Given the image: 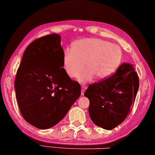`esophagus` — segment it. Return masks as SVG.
I'll use <instances>...</instances> for the list:
<instances>
[{"instance_id":"esophagus-1","label":"esophagus","mask_w":155,"mask_h":155,"mask_svg":"<svg viewBox=\"0 0 155 155\" xmlns=\"http://www.w3.org/2000/svg\"><path fill=\"white\" fill-rule=\"evenodd\" d=\"M81 95H84V92H85V90L87 89V87L85 84H81Z\"/></svg>"}]
</instances>
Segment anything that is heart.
I'll return each mask as SVG.
<instances>
[{"mask_svg": "<svg viewBox=\"0 0 155 155\" xmlns=\"http://www.w3.org/2000/svg\"><path fill=\"white\" fill-rule=\"evenodd\" d=\"M123 52L119 46L99 38H86L73 42L71 50L67 49L63 56V68L70 78H77L86 63L87 69L78 80L86 83L96 78L107 79L119 68Z\"/></svg>", "mask_w": 155, "mask_h": 155, "instance_id": "1", "label": "heart"}]
</instances>
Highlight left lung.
I'll use <instances>...</instances> for the list:
<instances>
[{"mask_svg":"<svg viewBox=\"0 0 155 155\" xmlns=\"http://www.w3.org/2000/svg\"><path fill=\"white\" fill-rule=\"evenodd\" d=\"M139 87L133 65L124 63L112 76L87 87L88 113L93 123L110 130L121 124L132 111Z\"/></svg>","mask_w":155,"mask_h":155,"instance_id":"1","label":"left lung"}]
</instances>
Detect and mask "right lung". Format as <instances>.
<instances>
[{"label": "right lung", "instance_id": "add662e5", "mask_svg": "<svg viewBox=\"0 0 155 155\" xmlns=\"http://www.w3.org/2000/svg\"><path fill=\"white\" fill-rule=\"evenodd\" d=\"M61 36L52 34L35 40L26 48L18 69L15 90L25 120L40 130L62 120L81 94L80 84L63 68Z\"/></svg>", "mask_w": 155, "mask_h": 155}]
</instances>
